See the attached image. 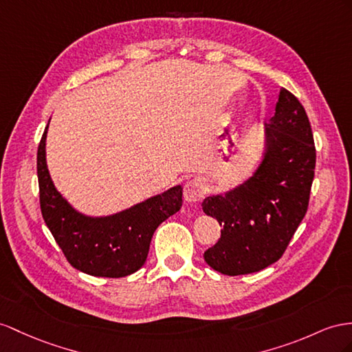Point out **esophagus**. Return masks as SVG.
Listing matches in <instances>:
<instances>
[{"label": "esophagus", "mask_w": 352, "mask_h": 352, "mask_svg": "<svg viewBox=\"0 0 352 352\" xmlns=\"http://www.w3.org/2000/svg\"><path fill=\"white\" fill-rule=\"evenodd\" d=\"M205 195V187L204 183L199 178H192L184 184V199L188 204H196L199 202Z\"/></svg>", "instance_id": "34e87169"}]
</instances>
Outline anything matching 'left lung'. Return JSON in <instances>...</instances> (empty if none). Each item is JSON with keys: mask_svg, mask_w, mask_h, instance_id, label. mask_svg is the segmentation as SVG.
I'll return each instance as SVG.
<instances>
[{"mask_svg": "<svg viewBox=\"0 0 352 352\" xmlns=\"http://www.w3.org/2000/svg\"><path fill=\"white\" fill-rule=\"evenodd\" d=\"M311 123L303 105L281 89L266 123V153L247 182L202 202L221 236L204 258L224 275L258 272L281 258L308 211L315 169Z\"/></svg>", "mask_w": 352, "mask_h": 352, "instance_id": "left-lung-1", "label": "left lung"}]
</instances>
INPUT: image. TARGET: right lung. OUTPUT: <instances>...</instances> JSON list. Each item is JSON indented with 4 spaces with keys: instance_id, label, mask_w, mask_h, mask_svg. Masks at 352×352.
Segmentation results:
<instances>
[{
    "instance_id": "obj_1",
    "label": "right lung",
    "mask_w": 352,
    "mask_h": 352,
    "mask_svg": "<svg viewBox=\"0 0 352 352\" xmlns=\"http://www.w3.org/2000/svg\"><path fill=\"white\" fill-rule=\"evenodd\" d=\"M49 128V124H47ZM44 131L37 151L40 206L53 238L69 265L92 276H128L146 263L153 233L182 208L183 187L107 217H87L71 206L53 184L46 164Z\"/></svg>"
}]
</instances>
